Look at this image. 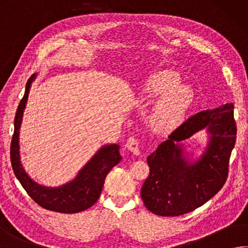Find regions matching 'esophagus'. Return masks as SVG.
I'll list each match as a JSON object with an SVG mask.
<instances>
[{"label": "esophagus", "instance_id": "1", "mask_svg": "<svg viewBox=\"0 0 248 248\" xmlns=\"http://www.w3.org/2000/svg\"><path fill=\"white\" fill-rule=\"evenodd\" d=\"M125 147L134 154H139L140 150V139L137 137H129L125 143Z\"/></svg>", "mask_w": 248, "mask_h": 248}]
</instances>
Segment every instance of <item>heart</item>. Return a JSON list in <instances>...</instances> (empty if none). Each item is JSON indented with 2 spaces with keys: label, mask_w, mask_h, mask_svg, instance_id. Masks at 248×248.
<instances>
[{
  "label": "heart",
  "mask_w": 248,
  "mask_h": 248,
  "mask_svg": "<svg viewBox=\"0 0 248 248\" xmlns=\"http://www.w3.org/2000/svg\"><path fill=\"white\" fill-rule=\"evenodd\" d=\"M144 98L156 101L150 113V123L160 132H170L178 126L193 99L190 87L181 85L178 73L163 70L149 78L142 88Z\"/></svg>",
  "instance_id": "obj_1"
}]
</instances>
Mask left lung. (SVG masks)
<instances>
[{
	"label": "left lung",
	"mask_w": 248,
	"mask_h": 248,
	"mask_svg": "<svg viewBox=\"0 0 248 248\" xmlns=\"http://www.w3.org/2000/svg\"><path fill=\"white\" fill-rule=\"evenodd\" d=\"M233 108V104H226L190 116L148 156L150 174L140 194L149 211L180 216L202 206L222 188L236 139ZM203 128L211 135L208 148L200 160L189 163L176 142Z\"/></svg>",
	"instance_id": "obj_1"
}]
</instances>
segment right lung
<instances>
[{
    "label": "right lung",
    "instance_id": "right-lung-1",
    "mask_svg": "<svg viewBox=\"0 0 248 248\" xmlns=\"http://www.w3.org/2000/svg\"><path fill=\"white\" fill-rule=\"evenodd\" d=\"M34 74L27 82L26 92L18 106L15 121H14V135L11 142V162L14 174L19 180L23 189L29 197L41 207L48 211L74 214L85 211L92 207L99 199L106 176L119 162L122 160L120 155L119 144H107L98 151L94 157L84 166L76 177V179L58 188H46L35 184L27 172L23 170L19 157V128L23 110L27 104L31 83L34 80Z\"/></svg>",
    "mask_w": 248,
    "mask_h": 248
}]
</instances>
